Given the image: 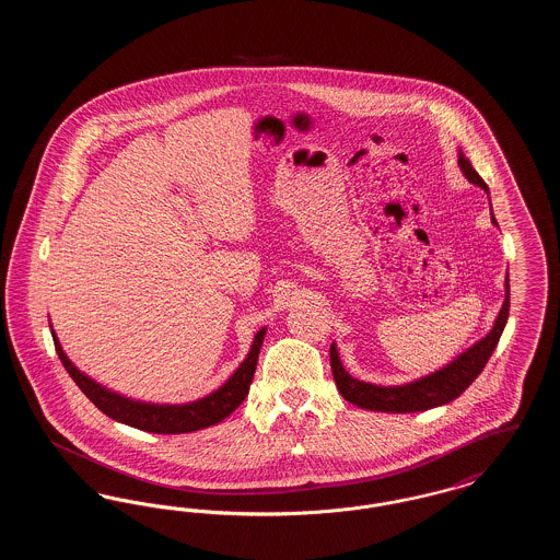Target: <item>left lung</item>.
Listing matches in <instances>:
<instances>
[{
	"label": "left lung",
	"instance_id": "obj_1",
	"mask_svg": "<svg viewBox=\"0 0 560 560\" xmlns=\"http://www.w3.org/2000/svg\"><path fill=\"white\" fill-rule=\"evenodd\" d=\"M457 165H459L462 174L472 185H477V187L489 192V188L482 183L477 170L472 167L470 161L464 158L462 151H457ZM491 222L498 226L493 212H491ZM508 311H510V285H508L506 275V298H504V304H502V308L495 317L493 327L489 329V334L485 338H480L479 342H475L472 347L459 352L453 361L443 365L441 370H434V372L422 375L418 380H411V382H405V384H395V386H382V384H372V382H363L359 377H352L345 370V365L340 361V352H338L336 342H334L329 348V361H331V373H334L336 386L348 402H352L357 407H363V409H370V411L416 413V411H427L432 407L447 405L453 399H457L479 377V373L487 365L491 352L498 347L500 336L506 327Z\"/></svg>",
	"mask_w": 560,
	"mask_h": 560
}]
</instances>
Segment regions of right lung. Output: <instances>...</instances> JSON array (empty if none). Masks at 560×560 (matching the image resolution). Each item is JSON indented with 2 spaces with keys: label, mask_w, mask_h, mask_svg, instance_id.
Here are the masks:
<instances>
[{
  "label": "right lung",
  "mask_w": 560,
  "mask_h": 560,
  "mask_svg": "<svg viewBox=\"0 0 560 560\" xmlns=\"http://www.w3.org/2000/svg\"><path fill=\"white\" fill-rule=\"evenodd\" d=\"M52 329V325H50ZM267 336V327H262L256 336L247 357L241 361L240 368L235 373L210 395L201 399L183 402V405H170V402H147V400L130 399L119 393H113L110 388H105L90 375L80 372L65 350L60 347L56 334L52 329L54 347L58 352V359L62 361L65 370L73 377V382L80 386L81 393L92 400L103 413H107L110 420L121 422L126 427L138 428L144 432H155V434H183V432H195L201 428L213 427L229 418L243 399L249 393L252 377L256 373L258 365V352L262 347V340Z\"/></svg>",
  "instance_id": "1"
}]
</instances>
